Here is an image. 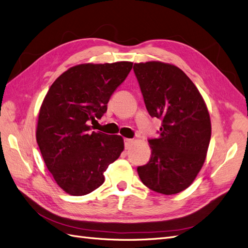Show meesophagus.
Segmentation results:
<instances>
[{
  "mask_svg": "<svg viewBox=\"0 0 248 248\" xmlns=\"http://www.w3.org/2000/svg\"><path fill=\"white\" fill-rule=\"evenodd\" d=\"M124 144H125V149L126 150L129 149L132 146V144H133V140H131V139H125L124 140Z\"/></svg>",
  "mask_w": 248,
  "mask_h": 248,
  "instance_id": "obj_1",
  "label": "esophagus"
}]
</instances>
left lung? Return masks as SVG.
Returning <instances> with one entry per match:
<instances>
[{"instance_id":"8db88e82","label":"left lung","mask_w":248,"mask_h":248,"mask_svg":"<svg viewBox=\"0 0 248 248\" xmlns=\"http://www.w3.org/2000/svg\"><path fill=\"white\" fill-rule=\"evenodd\" d=\"M133 70L150 116L162 121L159 137L149 140L150 160L138 174L151 190L179 193L191 185L206 159L211 120L205 100L175 65L134 63Z\"/></svg>"}]
</instances>
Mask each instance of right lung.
<instances>
[{"label":"right lung","mask_w":248,"mask_h":248,"mask_svg":"<svg viewBox=\"0 0 248 248\" xmlns=\"http://www.w3.org/2000/svg\"><path fill=\"white\" fill-rule=\"evenodd\" d=\"M132 62L70 67L50 86L39 109L36 140L56 183L71 196H85L104 182L103 172L124 150L121 136L92 131L108 109Z\"/></svg>","instance_id":"1"}]
</instances>
